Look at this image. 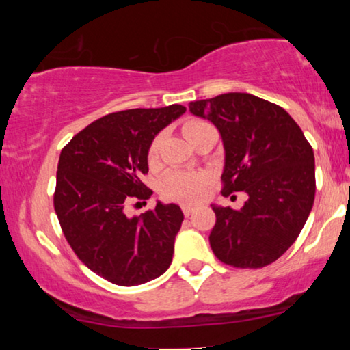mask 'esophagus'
Listing matches in <instances>:
<instances>
[{"label": "esophagus", "mask_w": 350, "mask_h": 350, "mask_svg": "<svg viewBox=\"0 0 350 350\" xmlns=\"http://www.w3.org/2000/svg\"><path fill=\"white\" fill-rule=\"evenodd\" d=\"M181 212H183V215L186 218L189 217L191 213L194 212V207H191V205H181Z\"/></svg>", "instance_id": "obj_1"}]
</instances>
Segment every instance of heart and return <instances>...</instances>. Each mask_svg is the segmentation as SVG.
Here are the masks:
<instances>
[{
	"mask_svg": "<svg viewBox=\"0 0 350 350\" xmlns=\"http://www.w3.org/2000/svg\"><path fill=\"white\" fill-rule=\"evenodd\" d=\"M207 127H212L207 121L202 119H188L181 126L183 135L191 143H194L196 138ZM161 137H156L148 148V162L154 164L159 156ZM205 186H207V176L199 172H186V170H169L165 175H162L159 180V193L165 199L176 200V202H196L202 198Z\"/></svg>",
	"mask_w": 350,
	"mask_h": 350,
	"instance_id": "obj_1",
	"label": "heart"
}]
</instances>
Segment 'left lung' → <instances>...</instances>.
I'll return each instance as SVG.
<instances>
[{
  "mask_svg": "<svg viewBox=\"0 0 350 350\" xmlns=\"http://www.w3.org/2000/svg\"><path fill=\"white\" fill-rule=\"evenodd\" d=\"M189 111L221 133V194H248L241 210L212 207L217 223L208 241L215 256L241 269L271 265L296 241L312 210V146L284 108L252 94L198 100Z\"/></svg>",
  "mask_w": 350,
  "mask_h": 350,
  "instance_id": "8db88e82",
  "label": "left lung"
}]
</instances>
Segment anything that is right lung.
Listing matches in <instances>:
<instances>
[{
    "instance_id": "obj_1",
    "label": "right lung",
    "mask_w": 350,
    "mask_h": 350,
    "mask_svg": "<svg viewBox=\"0 0 350 350\" xmlns=\"http://www.w3.org/2000/svg\"><path fill=\"white\" fill-rule=\"evenodd\" d=\"M185 111L170 105L109 113L76 133L60 152L54 193L60 228L76 256L111 284H145L170 266L183 221L178 205L157 202L133 218L126 205L151 198L140 180L148 174V148Z\"/></svg>"
}]
</instances>
